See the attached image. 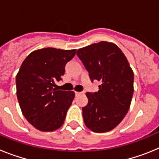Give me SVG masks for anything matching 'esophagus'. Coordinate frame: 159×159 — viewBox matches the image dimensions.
Returning <instances> with one entry per match:
<instances>
[{"label": "esophagus", "instance_id": "obj_1", "mask_svg": "<svg viewBox=\"0 0 159 159\" xmlns=\"http://www.w3.org/2000/svg\"><path fill=\"white\" fill-rule=\"evenodd\" d=\"M83 93H84V92H75V95H81V94H83Z\"/></svg>", "mask_w": 159, "mask_h": 159}]
</instances>
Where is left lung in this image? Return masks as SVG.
I'll list each match as a JSON object with an SVG mask.
<instances>
[{
	"label": "left lung",
	"mask_w": 159,
	"mask_h": 159,
	"mask_svg": "<svg viewBox=\"0 0 159 159\" xmlns=\"http://www.w3.org/2000/svg\"><path fill=\"white\" fill-rule=\"evenodd\" d=\"M76 55L89 77L102 84L96 92H87L88 103L82 108L87 127L97 133L107 132L127 115L134 93V73L116 44L107 41L80 48Z\"/></svg>",
	"instance_id": "obj_1"
}]
</instances>
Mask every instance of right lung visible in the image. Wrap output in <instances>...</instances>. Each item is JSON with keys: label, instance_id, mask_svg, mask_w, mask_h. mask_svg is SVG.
Wrapping results in <instances>:
<instances>
[{"label": "right lung", "instance_id": "obj_1", "mask_svg": "<svg viewBox=\"0 0 159 159\" xmlns=\"http://www.w3.org/2000/svg\"><path fill=\"white\" fill-rule=\"evenodd\" d=\"M75 49L45 48L32 52L22 63L16 77V95L25 119L41 131H53L63 125L75 93L58 91L65 65Z\"/></svg>", "mask_w": 159, "mask_h": 159}]
</instances>
